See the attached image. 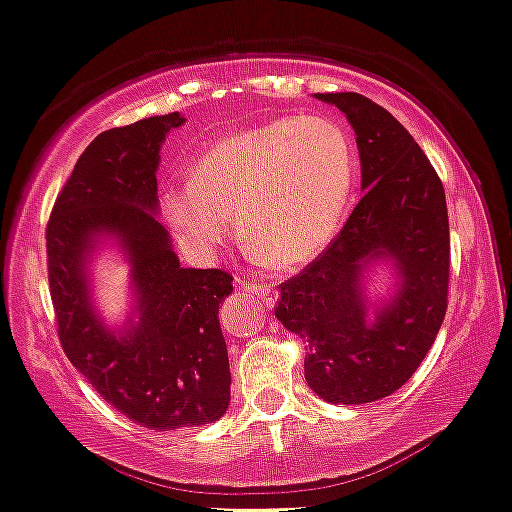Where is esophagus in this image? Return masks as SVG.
<instances>
[{
	"label": "esophagus",
	"mask_w": 512,
	"mask_h": 512,
	"mask_svg": "<svg viewBox=\"0 0 512 512\" xmlns=\"http://www.w3.org/2000/svg\"><path fill=\"white\" fill-rule=\"evenodd\" d=\"M237 285H240V289H245V292L257 294V297H260L265 304H270V307L277 302V292H272L270 285H262V282H250V280H240Z\"/></svg>",
	"instance_id": "1"
}]
</instances>
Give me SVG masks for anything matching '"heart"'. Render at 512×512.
<instances>
[{
    "label": "heart",
    "instance_id": "1",
    "mask_svg": "<svg viewBox=\"0 0 512 512\" xmlns=\"http://www.w3.org/2000/svg\"><path fill=\"white\" fill-rule=\"evenodd\" d=\"M354 185V146L339 123L282 116L205 148L190 180L160 190V215L185 250L208 257L230 240L237 213L252 255L297 267L339 235Z\"/></svg>",
    "mask_w": 512,
    "mask_h": 512
}]
</instances>
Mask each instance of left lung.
Listing matches in <instances>:
<instances>
[{"mask_svg":"<svg viewBox=\"0 0 512 512\" xmlns=\"http://www.w3.org/2000/svg\"><path fill=\"white\" fill-rule=\"evenodd\" d=\"M347 116L361 160V200L332 245L282 285L275 317L307 342L304 379L329 404H371L414 376L446 317L448 210L411 133L361 94H314ZM395 270L371 303L374 266Z\"/></svg>","mask_w":512,"mask_h":512,"instance_id":"8db88e82","label":"left lung"}]
</instances>
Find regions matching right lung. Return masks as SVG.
<instances>
[{"label": "right lung", "instance_id": "1", "mask_svg": "<svg viewBox=\"0 0 512 512\" xmlns=\"http://www.w3.org/2000/svg\"><path fill=\"white\" fill-rule=\"evenodd\" d=\"M183 123L168 113L96 136L46 227L61 347L113 409L151 431L205 426L230 406L218 309L232 277L180 265L158 220L160 146ZM103 241L129 262L134 304L121 328H108L93 302L90 262Z\"/></svg>", "mask_w": 512, "mask_h": 512}]
</instances>
